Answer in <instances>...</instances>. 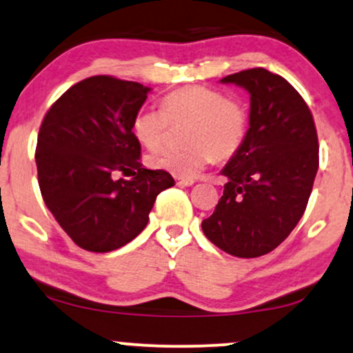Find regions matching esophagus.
Wrapping results in <instances>:
<instances>
[{
	"mask_svg": "<svg viewBox=\"0 0 353 353\" xmlns=\"http://www.w3.org/2000/svg\"><path fill=\"white\" fill-rule=\"evenodd\" d=\"M176 183L180 186H192L194 183L193 178H176Z\"/></svg>",
	"mask_w": 353,
	"mask_h": 353,
	"instance_id": "1",
	"label": "esophagus"
}]
</instances>
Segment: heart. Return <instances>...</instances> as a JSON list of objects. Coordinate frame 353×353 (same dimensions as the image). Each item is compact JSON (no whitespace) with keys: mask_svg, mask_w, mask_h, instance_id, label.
Listing matches in <instances>:
<instances>
[{"mask_svg":"<svg viewBox=\"0 0 353 353\" xmlns=\"http://www.w3.org/2000/svg\"><path fill=\"white\" fill-rule=\"evenodd\" d=\"M170 125H186L181 150H160L148 157L152 168L180 178H194L213 159L228 160L243 147L250 112L239 99L206 85H186L165 95L161 110L142 107L132 119V134L148 150L165 142Z\"/></svg>","mask_w":353,"mask_h":353,"instance_id":"obj_1","label":"heart"}]
</instances>
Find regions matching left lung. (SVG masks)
<instances>
[{"instance_id": "obj_1", "label": "left lung", "mask_w": 353, "mask_h": 353, "mask_svg": "<svg viewBox=\"0 0 353 353\" xmlns=\"http://www.w3.org/2000/svg\"><path fill=\"white\" fill-rule=\"evenodd\" d=\"M251 94L250 130L223 168L221 200L203 233L238 258H258L291 234L307 206L319 168L314 117L301 94L263 68L221 79Z\"/></svg>"}]
</instances>
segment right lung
<instances>
[{
  "instance_id": "obj_1",
  "label": "right lung",
  "mask_w": 353,
  "mask_h": 353,
  "mask_svg": "<svg viewBox=\"0 0 353 353\" xmlns=\"http://www.w3.org/2000/svg\"><path fill=\"white\" fill-rule=\"evenodd\" d=\"M148 87L112 76L74 84L52 103L37 135L41 194L79 248L109 252L143 231L160 192L175 185L163 170L140 163L132 119ZM132 175L130 181L113 175Z\"/></svg>"
}]
</instances>
